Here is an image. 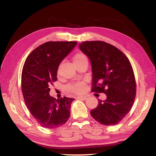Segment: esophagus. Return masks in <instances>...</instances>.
<instances>
[{"instance_id":"esophagus-1","label":"esophagus","mask_w":156,"mask_h":156,"mask_svg":"<svg viewBox=\"0 0 156 156\" xmlns=\"http://www.w3.org/2000/svg\"><path fill=\"white\" fill-rule=\"evenodd\" d=\"M78 100H87V97L85 96H78L77 98Z\"/></svg>"}]
</instances>
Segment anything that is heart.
Here are the masks:
<instances>
[{
	"mask_svg": "<svg viewBox=\"0 0 156 156\" xmlns=\"http://www.w3.org/2000/svg\"><path fill=\"white\" fill-rule=\"evenodd\" d=\"M73 62L75 66H76L79 64H81L84 62H88V58L84 54L82 53H78L74 55L73 58ZM66 89L69 92H72L76 94H82L85 91L86 87L84 83L77 82L69 84L66 87Z\"/></svg>",
	"mask_w": 156,
	"mask_h": 156,
	"instance_id": "1",
	"label": "heart"
}]
</instances>
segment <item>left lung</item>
Returning <instances> with one entry per match:
<instances>
[{
  "mask_svg": "<svg viewBox=\"0 0 156 156\" xmlns=\"http://www.w3.org/2000/svg\"><path fill=\"white\" fill-rule=\"evenodd\" d=\"M79 46L90 60L92 90L107 96L105 100H99L90 114L103 125H116L130 111L136 96L129 60L120 50L104 41H83Z\"/></svg>",
  "mask_w": 156,
  "mask_h": 156,
  "instance_id": "8db88e82",
  "label": "left lung"
}]
</instances>
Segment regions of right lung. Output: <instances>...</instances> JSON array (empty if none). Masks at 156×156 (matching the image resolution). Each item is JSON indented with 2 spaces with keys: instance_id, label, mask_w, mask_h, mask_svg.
I'll list each match as a JSON object with an SVG mask.
<instances>
[{
  "instance_id": "1",
  "label": "right lung",
  "mask_w": 156,
  "mask_h": 156,
  "mask_svg": "<svg viewBox=\"0 0 156 156\" xmlns=\"http://www.w3.org/2000/svg\"><path fill=\"white\" fill-rule=\"evenodd\" d=\"M77 41H48L28 56L21 75L22 92L25 104L42 126L55 129L64 124L70 116L73 98L50 96V86L57 80L60 62L77 45Z\"/></svg>"
}]
</instances>
